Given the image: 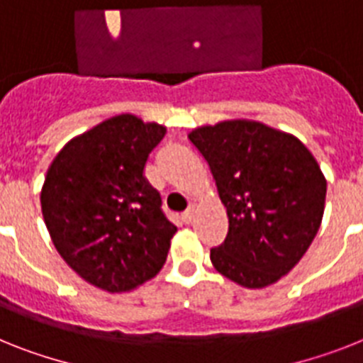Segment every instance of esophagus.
I'll list each match as a JSON object with an SVG mask.
<instances>
[{"label":"esophagus","instance_id":"esophagus-1","mask_svg":"<svg viewBox=\"0 0 363 363\" xmlns=\"http://www.w3.org/2000/svg\"><path fill=\"white\" fill-rule=\"evenodd\" d=\"M194 213H196V206H194V203H191V206H189V208H187V211H185V213H184V220H185V223H191V220H193V218H194Z\"/></svg>","mask_w":363,"mask_h":363}]
</instances>
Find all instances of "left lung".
Wrapping results in <instances>:
<instances>
[{
  "instance_id": "8db88e82",
  "label": "left lung",
  "mask_w": 363,
  "mask_h": 363,
  "mask_svg": "<svg viewBox=\"0 0 363 363\" xmlns=\"http://www.w3.org/2000/svg\"><path fill=\"white\" fill-rule=\"evenodd\" d=\"M189 140L228 213V235L211 248L213 267L248 289L278 282L321 226L326 179L315 157L293 135L254 121L202 125Z\"/></svg>"
}]
</instances>
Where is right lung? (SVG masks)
I'll list each match as a JSON object with an SVG mask.
<instances>
[{"label": "right lung", "instance_id": "1", "mask_svg": "<svg viewBox=\"0 0 363 363\" xmlns=\"http://www.w3.org/2000/svg\"><path fill=\"white\" fill-rule=\"evenodd\" d=\"M164 133L135 115L113 116L68 140L48 169L40 203L57 252L104 291H131L167 262L178 228L145 178Z\"/></svg>", "mask_w": 363, "mask_h": 363}]
</instances>
